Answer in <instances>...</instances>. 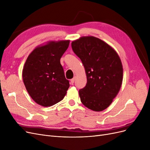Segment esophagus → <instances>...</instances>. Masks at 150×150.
Wrapping results in <instances>:
<instances>
[{
  "instance_id": "34e87169",
  "label": "esophagus",
  "mask_w": 150,
  "mask_h": 150,
  "mask_svg": "<svg viewBox=\"0 0 150 150\" xmlns=\"http://www.w3.org/2000/svg\"><path fill=\"white\" fill-rule=\"evenodd\" d=\"M74 81H75V78H72V79H71V83L72 84H73L74 83Z\"/></svg>"
}]
</instances>
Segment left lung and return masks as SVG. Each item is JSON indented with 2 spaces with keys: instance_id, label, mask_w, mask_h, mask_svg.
Here are the masks:
<instances>
[{
  "instance_id": "obj_1",
  "label": "left lung",
  "mask_w": 150,
  "mask_h": 150,
  "mask_svg": "<svg viewBox=\"0 0 150 150\" xmlns=\"http://www.w3.org/2000/svg\"><path fill=\"white\" fill-rule=\"evenodd\" d=\"M72 51L85 68L87 83L79 91L84 105L95 111L105 110L121 88L122 66L117 52L93 36L82 37L71 43Z\"/></svg>"
}]
</instances>
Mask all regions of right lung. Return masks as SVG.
Listing matches in <instances>:
<instances>
[{
    "label": "right lung",
    "instance_id": "obj_1",
    "mask_svg": "<svg viewBox=\"0 0 150 150\" xmlns=\"http://www.w3.org/2000/svg\"><path fill=\"white\" fill-rule=\"evenodd\" d=\"M69 40L52 41L36 47L25 61L22 78L33 100L44 107L54 105L64 98L69 87L60 59Z\"/></svg>",
    "mask_w": 150,
    "mask_h": 150
}]
</instances>
